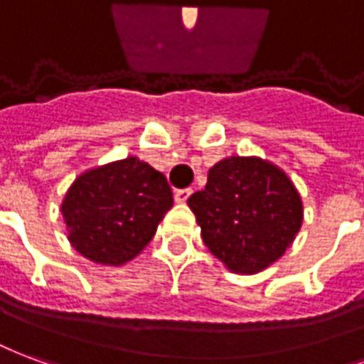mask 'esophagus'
Listing matches in <instances>:
<instances>
[{
	"mask_svg": "<svg viewBox=\"0 0 364 364\" xmlns=\"http://www.w3.org/2000/svg\"><path fill=\"white\" fill-rule=\"evenodd\" d=\"M192 196V190L190 188H184V190H178V192L174 193V200H176V203H186V200Z\"/></svg>",
	"mask_w": 364,
	"mask_h": 364,
	"instance_id": "esophagus-1",
	"label": "esophagus"
}]
</instances>
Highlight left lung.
I'll use <instances>...</instances> for the list:
<instances>
[{
    "mask_svg": "<svg viewBox=\"0 0 364 364\" xmlns=\"http://www.w3.org/2000/svg\"><path fill=\"white\" fill-rule=\"evenodd\" d=\"M188 205L209 252L230 272L258 273L279 259L302 225L293 182L258 156H229L208 174L205 190Z\"/></svg>",
    "mask_w": 364,
    "mask_h": 364,
    "instance_id": "1",
    "label": "left lung"
}]
</instances>
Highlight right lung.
Listing matches in <instances>:
<instances>
[{"label":"right lung","instance_id":"obj_1","mask_svg":"<svg viewBox=\"0 0 364 364\" xmlns=\"http://www.w3.org/2000/svg\"><path fill=\"white\" fill-rule=\"evenodd\" d=\"M172 208L163 172L137 156L83 172L65 193L62 215L71 246L102 266L134 259Z\"/></svg>","mask_w":364,"mask_h":364}]
</instances>
